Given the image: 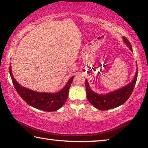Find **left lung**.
Wrapping results in <instances>:
<instances>
[{
  "label": "left lung",
  "mask_w": 148,
  "mask_h": 148,
  "mask_svg": "<svg viewBox=\"0 0 148 148\" xmlns=\"http://www.w3.org/2000/svg\"><path fill=\"white\" fill-rule=\"evenodd\" d=\"M123 42L130 50L132 51V47L130 42L125 37H123ZM137 64V63H136ZM138 78V68L133 80L125 86L106 94H99L94 92L90 88L87 79H86L85 86L86 96L89 102L100 110H107L115 108L124 103L130 98L133 92Z\"/></svg>",
  "instance_id": "8db88e82"
}]
</instances>
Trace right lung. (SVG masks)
Instances as JSON below:
<instances>
[{"mask_svg":"<svg viewBox=\"0 0 148 148\" xmlns=\"http://www.w3.org/2000/svg\"><path fill=\"white\" fill-rule=\"evenodd\" d=\"M9 72L13 85L19 96L28 105L46 112L56 111L64 104L68 98L70 87L74 79V76L71 77L60 91L56 93H45L33 91L20 85L13 77L10 66Z\"/></svg>","mask_w":148,"mask_h":148,"instance_id":"add662e5","label":"right lung"}]
</instances>
